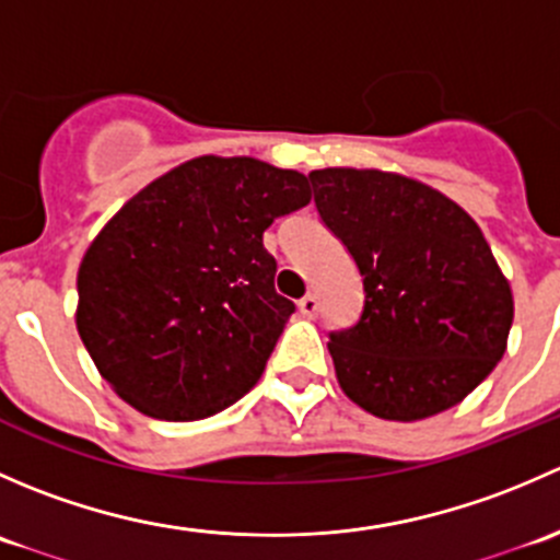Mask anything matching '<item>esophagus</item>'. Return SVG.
<instances>
[{
    "label": "esophagus",
    "instance_id": "1",
    "mask_svg": "<svg viewBox=\"0 0 560 560\" xmlns=\"http://www.w3.org/2000/svg\"><path fill=\"white\" fill-rule=\"evenodd\" d=\"M298 312H301L306 319H314L316 312H319V301L314 295H306L301 303H298Z\"/></svg>",
    "mask_w": 560,
    "mask_h": 560
}]
</instances>
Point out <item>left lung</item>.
I'll return each instance as SVG.
<instances>
[{"mask_svg":"<svg viewBox=\"0 0 560 560\" xmlns=\"http://www.w3.org/2000/svg\"><path fill=\"white\" fill-rule=\"evenodd\" d=\"M308 178L365 290L358 325L327 343L338 387L395 422L460 404L504 358L515 319L510 279L479 224L404 173L325 167Z\"/></svg>","mask_w":560,"mask_h":560,"instance_id":"obj_1","label":"left lung"}]
</instances>
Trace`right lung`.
I'll return each instance as SVG.
<instances>
[{"instance_id":"add662e5","label":"right lung","mask_w":560,"mask_h":560,"mask_svg":"<svg viewBox=\"0 0 560 560\" xmlns=\"http://www.w3.org/2000/svg\"><path fill=\"white\" fill-rule=\"evenodd\" d=\"M308 200L303 173L206 154L107 219L78 268L75 327L118 398L186 422L257 385L295 312L262 233Z\"/></svg>"}]
</instances>
